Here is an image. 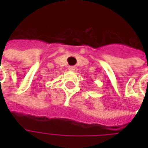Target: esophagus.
I'll return each instance as SVG.
<instances>
[{
    "instance_id": "1",
    "label": "esophagus",
    "mask_w": 148,
    "mask_h": 148,
    "mask_svg": "<svg viewBox=\"0 0 148 148\" xmlns=\"http://www.w3.org/2000/svg\"><path fill=\"white\" fill-rule=\"evenodd\" d=\"M68 70L70 71H75V66H69Z\"/></svg>"
}]
</instances>
